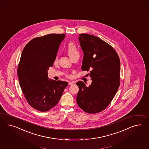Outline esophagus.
I'll return each instance as SVG.
<instances>
[{"label": "esophagus", "instance_id": "34e87169", "mask_svg": "<svg viewBox=\"0 0 149 149\" xmlns=\"http://www.w3.org/2000/svg\"><path fill=\"white\" fill-rule=\"evenodd\" d=\"M74 84H75L74 81H69V85H74Z\"/></svg>", "mask_w": 149, "mask_h": 149}]
</instances>
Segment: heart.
Segmentation results:
<instances>
[{"label":"heart","mask_w":149,"mask_h":149,"mask_svg":"<svg viewBox=\"0 0 149 149\" xmlns=\"http://www.w3.org/2000/svg\"><path fill=\"white\" fill-rule=\"evenodd\" d=\"M67 51L68 54L69 56L72 59L77 55H79V51L76 44L72 42H69L67 46ZM57 61V56L55 58V62Z\"/></svg>","instance_id":"1"}]
</instances>
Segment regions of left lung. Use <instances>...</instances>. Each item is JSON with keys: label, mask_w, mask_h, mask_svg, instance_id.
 <instances>
[{"label": "left lung", "mask_w": 149, "mask_h": 149, "mask_svg": "<svg viewBox=\"0 0 149 149\" xmlns=\"http://www.w3.org/2000/svg\"><path fill=\"white\" fill-rule=\"evenodd\" d=\"M79 40L84 52L81 69L90 70L92 82L88 87L77 82V103L85 112L97 113L109 106L119 87L120 59L116 50L97 37L81 33Z\"/></svg>", "instance_id": "left-lung-1"}]
</instances>
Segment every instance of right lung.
Here are the masks:
<instances>
[{"label":"right lung","mask_w":149,"mask_h":149,"mask_svg":"<svg viewBox=\"0 0 149 149\" xmlns=\"http://www.w3.org/2000/svg\"><path fill=\"white\" fill-rule=\"evenodd\" d=\"M64 33H52L32 39L23 50L17 74L29 104L45 112L57 105L68 83L49 79L48 70L56 57Z\"/></svg>","instance_id":"1"}]
</instances>
